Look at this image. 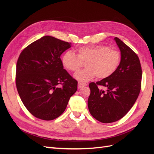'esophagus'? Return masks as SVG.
<instances>
[{
	"label": "esophagus",
	"mask_w": 154,
	"mask_h": 154,
	"mask_svg": "<svg viewBox=\"0 0 154 154\" xmlns=\"http://www.w3.org/2000/svg\"><path fill=\"white\" fill-rule=\"evenodd\" d=\"M86 85H87L86 84H83V83H78V88H82L83 87H85V86H86Z\"/></svg>",
	"instance_id": "obj_1"
}]
</instances>
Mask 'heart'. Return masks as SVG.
<instances>
[{
	"label": "heart",
	"mask_w": 154,
	"mask_h": 154,
	"mask_svg": "<svg viewBox=\"0 0 154 154\" xmlns=\"http://www.w3.org/2000/svg\"><path fill=\"white\" fill-rule=\"evenodd\" d=\"M121 57L118 51L108 46L96 45L82 46L74 53H65L61 58L62 66L70 72H76L85 62L86 67L77 72L74 78L81 83H86L96 76L99 79L110 76L118 69Z\"/></svg>",
	"instance_id": "1"
}]
</instances>
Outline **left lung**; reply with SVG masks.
Returning <instances> with one entry per match:
<instances>
[{
    "mask_svg": "<svg viewBox=\"0 0 154 154\" xmlns=\"http://www.w3.org/2000/svg\"><path fill=\"white\" fill-rule=\"evenodd\" d=\"M114 40L121 52L116 71L108 78L89 84L88 108L91 114L103 123L115 122L127 114L141 90L142 70L137 55L119 38ZM106 87V91L98 88Z\"/></svg>",
    "mask_w": 154,
    "mask_h": 154,
    "instance_id": "8db88e82",
    "label": "left lung"
}]
</instances>
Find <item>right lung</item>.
Wrapping results in <instances>:
<instances>
[{"instance_id": "add662e5", "label": "right lung", "mask_w": 154, "mask_h": 154, "mask_svg": "<svg viewBox=\"0 0 154 154\" xmlns=\"http://www.w3.org/2000/svg\"><path fill=\"white\" fill-rule=\"evenodd\" d=\"M71 47V43L44 36L29 44L19 56L17 88L23 104L37 118L50 121L59 117L77 91V81L63 69L60 59Z\"/></svg>"}]
</instances>
